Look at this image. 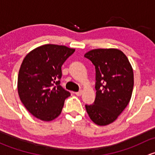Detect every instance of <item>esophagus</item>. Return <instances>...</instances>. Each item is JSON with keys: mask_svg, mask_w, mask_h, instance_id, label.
Segmentation results:
<instances>
[{"mask_svg": "<svg viewBox=\"0 0 155 155\" xmlns=\"http://www.w3.org/2000/svg\"><path fill=\"white\" fill-rule=\"evenodd\" d=\"M75 94L77 95V96H81V95L82 94V91H79L76 92V93H75Z\"/></svg>", "mask_w": 155, "mask_h": 155, "instance_id": "esophagus-1", "label": "esophagus"}]
</instances>
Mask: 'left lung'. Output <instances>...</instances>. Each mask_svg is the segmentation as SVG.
<instances>
[{
  "mask_svg": "<svg viewBox=\"0 0 155 155\" xmlns=\"http://www.w3.org/2000/svg\"><path fill=\"white\" fill-rule=\"evenodd\" d=\"M85 58L95 66L96 97L85 109L93 122L107 125L117 119L130 101L134 72L127 58L116 48H97Z\"/></svg>",
  "mask_w": 155,
  "mask_h": 155,
  "instance_id": "8db88e82",
  "label": "left lung"
}]
</instances>
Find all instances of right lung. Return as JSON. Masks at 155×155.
I'll return each instance as SVG.
<instances>
[{"mask_svg": "<svg viewBox=\"0 0 155 155\" xmlns=\"http://www.w3.org/2000/svg\"><path fill=\"white\" fill-rule=\"evenodd\" d=\"M75 51L64 46L46 44L32 50L23 60L18 76V93L27 110L50 121L61 112L70 93L61 87V67Z\"/></svg>", "mask_w": 155, "mask_h": 155, "instance_id": "1", "label": "right lung"}]
</instances>
